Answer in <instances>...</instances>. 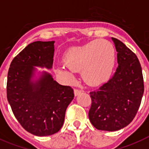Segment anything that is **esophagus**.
Instances as JSON below:
<instances>
[{"mask_svg": "<svg viewBox=\"0 0 149 149\" xmlns=\"http://www.w3.org/2000/svg\"><path fill=\"white\" fill-rule=\"evenodd\" d=\"M81 93V90L79 89V88H75V89H74V95H79Z\"/></svg>", "mask_w": 149, "mask_h": 149, "instance_id": "1", "label": "esophagus"}]
</instances>
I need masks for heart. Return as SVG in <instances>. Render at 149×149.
Here are the masks:
<instances>
[{
  "label": "heart",
  "instance_id": "1",
  "mask_svg": "<svg viewBox=\"0 0 149 149\" xmlns=\"http://www.w3.org/2000/svg\"><path fill=\"white\" fill-rule=\"evenodd\" d=\"M116 52L111 42L95 40L73 47L64 56L66 64L59 72L68 78H73L74 71H81L84 80L90 85H98L108 80L115 65Z\"/></svg>",
  "mask_w": 149,
  "mask_h": 149
}]
</instances>
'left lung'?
Returning <instances> with one entry per match:
<instances>
[{
  "label": "left lung",
  "instance_id": "obj_1",
  "mask_svg": "<svg viewBox=\"0 0 149 149\" xmlns=\"http://www.w3.org/2000/svg\"><path fill=\"white\" fill-rule=\"evenodd\" d=\"M117 52L118 68L110 79L90 92L88 117L100 131H115L131 123L138 113L144 93V79L139 60L120 40L112 38Z\"/></svg>",
  "mask_w": 149,
  "mask_h": 149
}]
</instances>
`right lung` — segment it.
Instances as JSON below:
<instances>
[{
    "label": "right lung",
    "instance_id": "1",
    "mask_svg": "<svg viewBox=\"0 0 149 149\" xmlns=\"http://www.w3.org/2000/svg\"><path fill=\"white\" fill-rule=\"evenodd\" d=\"M54 41L29 44L12 60L7 81V99L14 115L28 132L48 136L63 126L67 107L74 99L73 88L61 85L45 74L37 82L30 78L33 66L51 68Z\"/></svg>",
    "mask_w": 149,
    "mask_h": 149
}]
</instances>
